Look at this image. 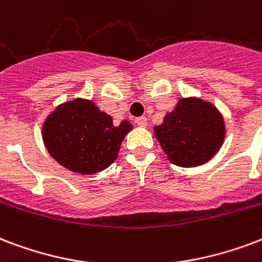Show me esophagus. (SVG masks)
<instances>
[{
	"label": "esophagus",
	"instance_id": "obj_1",
	"mask_svg": "<svg viewBox=\"0 0 262 262\" xmlns=\"http://www.w3.org/2000/svg\"><path fill=\"white\" fill-rule=\"evenodd\" d=\"M136 123H137V126L140 127H147V118L145 117L136 118Z\"/></svg>",
	"mask_w": 262,
	"mask_h": 262
}]
</instances>
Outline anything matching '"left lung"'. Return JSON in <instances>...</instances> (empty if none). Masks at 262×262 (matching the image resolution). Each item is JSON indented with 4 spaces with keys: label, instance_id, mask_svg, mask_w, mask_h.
<instances>
[{
    "label": "left lung",
    "instance_id": "8db88e82",
    "mask_svg": "<svg viewBox=\"0 0 262 262\" xmlns=\"http://www.w3.org/2000/svg\"><path fill=\"white\" fill-rule=\"evenodd\" d=\"M224 115L211 101L181 97L174 110L154 126V136L173 165L195 167L207 163L224 143Z\"/></svg>",
    "mask_w": 262,
    "mask_h": 262
}]
</instances>
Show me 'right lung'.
Returning <instances> with one entry per match:
<instances>
[{
	"mask_svg": "<svg viewBox=\"0 0 262 262\" xmlns=\"http://www.w3.org/2000/svg\"><path fill=\"white\" fill-rule=\"evenodd\" d=\"M133 129L127 119L113 118L93 100L75 97L61 103L42 123V141L56 162L82 176L104 170L118 158L125 136Z\"/></svg>",
	"mask_w": 262,
	"mask_h": 262,
	"instance_id": "add662e5",
	"label": "right lung"
}]
</instances>
